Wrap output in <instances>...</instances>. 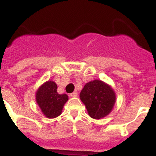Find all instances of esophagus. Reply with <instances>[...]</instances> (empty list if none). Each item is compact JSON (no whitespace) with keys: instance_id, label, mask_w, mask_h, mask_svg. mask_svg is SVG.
<instances>
[{"instance_id":"esophagus-1","label":"esophagus","mask_w":156,"mask_h":156,"mask_svg":"<svg viewBox=\"0 0 156 156\" xmlns=\"http://www.w3.org/2000/svg\"><path fill=\"white\" fill-rule=\"evenodd\" d=\"M69 95H70L71 97H77V96H78V91H73V92L71 93Z\"/></svg>"}]
</instances>
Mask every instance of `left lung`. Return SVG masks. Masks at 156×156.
Here are the masks:
<instances>
[{"label": "left lung", "instance_id": "8db88e82", "mask_svg": "<svg viewBox=\"0 0 156 156\" xmlns=\"http://www.w3.org/2000/svg\"><path fill=\"white\" fill-rule=\"evenodd\" d=\"M80 100L85 104L88 115L94 119L108 116L116 103V93L112 87L101 80L86 83L80 93Z\"/></svg>", "mask_w": 156, "mask_h": 156}]
</instances>
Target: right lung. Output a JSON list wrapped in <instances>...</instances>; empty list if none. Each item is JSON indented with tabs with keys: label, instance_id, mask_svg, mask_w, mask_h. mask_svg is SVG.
<instances>
[{
	"label": "right lung",
	"instance_id": "obj_1",
	"mask_svg": "<svg viewBox=\"0 0 156 156\" xmlns=\"http://www.w3.org/2000/svg\"><path fill=\"white\" fill-rule=\"evenodd\" d=\"M57 85L53 81H47L38 88L35 93V100L40 110L48 118H55L60 116L69 98L66 94L57 93Z\"/></svg>",
	"mask_w": 156,
	"mask_h": 156
}]
</instances>
